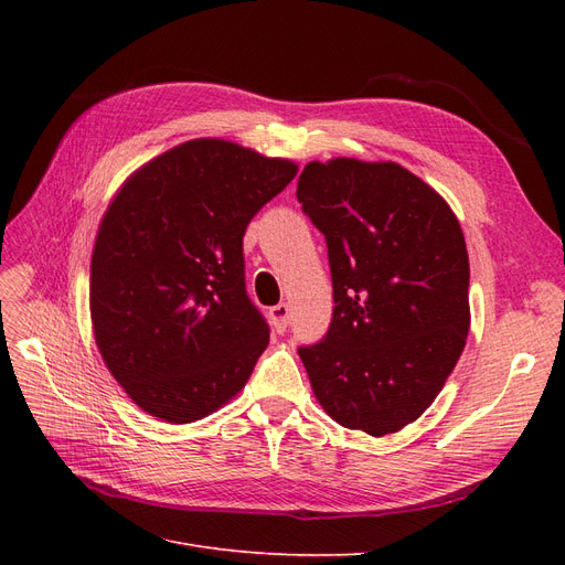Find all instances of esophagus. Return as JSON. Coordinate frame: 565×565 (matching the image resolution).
<instances>
[{
	"instance_id": "obj_1",
	"label": "esophagus",
	"mask_w": 565,
	"mask_h": 565,
	"mask_svg": "<svg viewBox=\"0 0 565 565\" xmlns=\"http://www.w3.org/2000/svg\"><path fill=\"white\" fill-rule=\"evenodd\" d=\"M268 316H270V322H273V328H276V332L282 334L289 328V306L285 301L278 303V306H273Z\"/></svg>"
}]
</instances>
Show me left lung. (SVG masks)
I'll return each mask as SVG.
<instances>
[{
	"label": "left lung",
	"mask_w": 565,
	"mask_h": 565,
	"mask_svg": "<svg viewBox=\"0 0 565 565\" xmlns=\"http://www.w3.org/2000/svg\"><path fill=\"white\" fill-rule=\"evenodd\" d=\"M301 212L324 235L332 322L299 347L316 398L370 436L401 431L434 403L469 334V254L434 188L396 162H309Z\"/></svg>",
	"instance_id": "8db88e82"
}]
</instances>
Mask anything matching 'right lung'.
<instances>
[{
  "label": "right lung",
  "instance_id": "right-lung-1",
  "mask_svg": "<svg viewBox=\"0 0 565 565\" xmlns=\"http://www.w3.org/2000/svg\"><path fill=\"white\" fill-rule=\"evenodd\" d=\"M297 164L221 139L150 160L119 188L92 256V322L129 398L172 424L207 417L245 386L268 322L245 287L249 221Z\"/></svg>",
  "mask_w": 565,
  "mask_h": 565
}]
</instances>
